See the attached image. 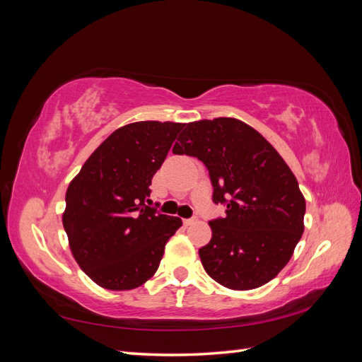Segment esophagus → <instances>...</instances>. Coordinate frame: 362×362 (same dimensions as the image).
<instances>
[{
  "label": "esophagus",
  "mask_w": 362,
  "mask_h": 362,
  "mask_svg": "<svg viewBox=\"0 0 362 362\" xmlns=\"http://www.w3.org/2000/svg\"><path fill=\"white\" fill-rule=\"evenodd\" d=\"M196 217H191V219H183V225L185 226H189V225H192V223H196Z\"/></svg>",
  "instance_id": "1"
}]
</instances>
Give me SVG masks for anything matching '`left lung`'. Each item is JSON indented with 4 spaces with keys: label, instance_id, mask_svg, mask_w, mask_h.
I'll return each instance as SVG.
<instances>
[{
    "label": "left lung",
    "instance_id": "1",
    "mask_svg": "<svg viewBox=\"0 0 362 362\" xmlns=\"http://www.w3.org/2000/svg\"><path fill=\"white\" fill-rule=\"evenodd\" d=\"M173 148L204 162L225 217L199 250L205 272L231 290L262 287L288 264L304 233L305 199L295 174L260 134L238 119L188 123Z\"/></svg>",
    "mask_w": 362,
    "mask_h": 362
}]
</instances>
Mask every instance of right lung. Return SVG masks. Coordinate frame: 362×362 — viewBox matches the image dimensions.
<instances>
[{"mask_svg":"<svg viewBox=\"0 0 362 362\" xmlns=\"http://www.w3.org/2000/svg\"><path fill=\"white\" fill-rule=\"evenodd\" d=\"M183 123L136 122L114 131L66 191L63 226L72 256L97 285L132 290L153 277L179 217L146 204L153 175Z\"/></svg>","mask_w":362,"mask_h":362,"instance_id":"right-lung-1","label":"right lung"}]
</instances>
